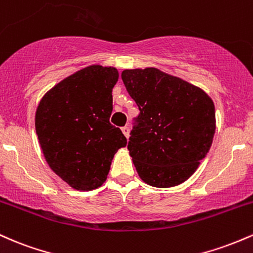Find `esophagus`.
<instances>
[{"mask_svg": "<svg viewBox=\"0 0 253 253\" xmlns=\"http://www.w3.org/2000/svg\"><path fill=\"white\" fill-rule=\"evenodd\" d=\"M122 132H123L124 136H126V138L129 137V127H127V126H123V127H122Z\"/></svg>", "mask_w": 253, "mask_h": 253, "instance_id": "esophagus-1", "label": "esophagus"}]
</instances>
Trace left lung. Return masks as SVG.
I'll use <instances>...</instances> for the list:
<instances>
[{"label": "left lung", "instance_id": "left-lung-1", "mask_svg": "<svg viewBox=\"0 0 253 253\" xmlns=\"http://www.w3.org/2000/svg\"><path fill=\"white\" fill-rule=\"evenodd\" d=\"M122 80L140 109L127 143L140 178L155 188L188 180L214 138L211 98L200 87L153 67L123 70Z\"/></svg>", "mask_w": 253, "mask_h": 253}]
</instances>
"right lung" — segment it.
<instances>
[{
    "label": "right lung",
    "instance_id": "right-lung-1",
    "mask_svg": "<svg viewBox=\"0 0 253 253\" xmlns=\"http://www.w3.org/2000/svg\"><path fill=\"white\" fill-rule=\"evenodd\" d=\"M113 67L92 64L45 93L36 111V132L50 169L70 188L90 191L104 184L111 161L126 146L121 129L110 123Z\"/></svg>",
    "mask_w": 253,
    "mask_h": 253
}]
</instances>
